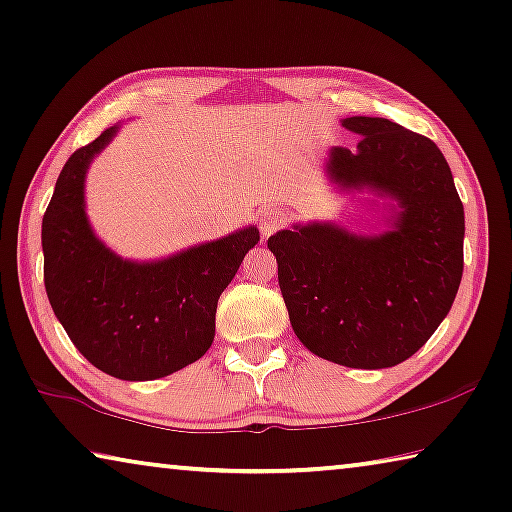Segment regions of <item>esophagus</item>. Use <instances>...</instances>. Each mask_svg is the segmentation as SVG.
Segmentation results:
<instances>
[{
    "label": "esophagus",
    "instance_id": "esophagus-1",
    "mask_svg": "<svg viewBox=\"0 0 512 512\" xmlns=\"http://www.w3.org/2000/svg\"><path fill=\"white\" fill-rule=\"evenodd\" d=\"M287 211L280 207H266L262 213H259V230H262V236H271L273 232L282 230L287 225Z\"/></svg>",
    "mask_w": 512,
    "mask_h": 512
}]
</instances>
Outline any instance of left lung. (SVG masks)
Instances as JSON below:
<instances>
[{"instance_id":"left-lung-1","label":"left lung","mask_w":512,"mask_h":512,"mask_svg":"<svg viewBox=\"0 0 512 512\" xmlns=\"http://www.w3.org/2000/svg\"><path fill=\"white\" fill-rule=\"evenodd\" d=\"M356 151L335 147L345 186L398 197L395 230L354 236L308 225L269 236L294 333L312 354L347 368H393L421 349L455 301L464 269V207L430 137L388 119L349 117Z\"/></svg>"}]
</instances>
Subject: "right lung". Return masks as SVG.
<instances>
[{
  "label": "right lung",
  "mask_w": 512,
  "mask_h": 512,
  "mask_svg": "<svg viewBox=\"0 0 512 512\" xmlns=\"http://www.w3.org/2000/svg\"><path fill=\"white\" fill-rule=\"evenodd\" d=\"M114 128L66 160L43 216V280L57 319L98 370L126 381L172 375L207 354L216 305L257 227L190 248L156 264L112 255L91 234L82 202L85 172Z\"/></svg>",
  "instance_id": "1"
}]
</instances>
